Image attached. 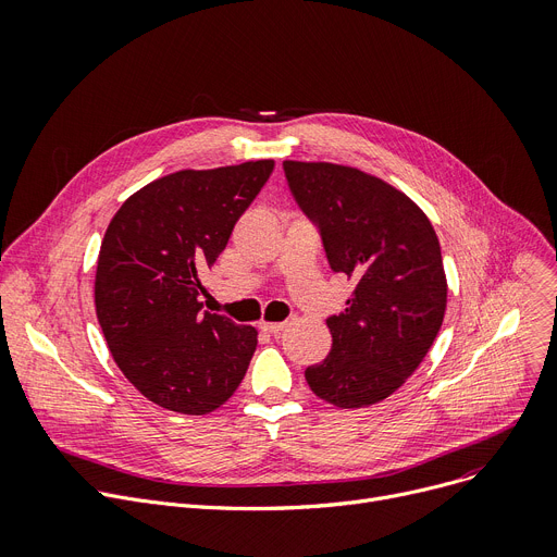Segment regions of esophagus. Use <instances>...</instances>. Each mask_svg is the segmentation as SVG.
I'll list each match as a JSON object with an SVG mask.
<instances>
[{
  "mask_svg": "<svg viewBox=\"0 0 557 557\" xmlns=\"http://www.w3.org/2000/svg\"><path fill=\"white\" fill-rule=\"evenodd\" d=\"M284 326H286V322H259V329L262 331H267V333H280V331H284Z\"/></svg>",
  "mask_w": 557,
  "mask_h": 557,
  "instance_id": "obj_1",
  "label": "esophagus"
}]
</instances>
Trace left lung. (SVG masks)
Returning <instances> with one entry per match:
<instances>
[{"instance_id":"left-lung-1","label":"left lung","mask_w":557,"mask_h":557,"mask_svg":"<svg viewBox=\"0 0 557 557\" xmlns=\"http://www.w3.org/2000/svg\"><path fill=\"white\" fill-rule=\"evenodd\" d=\"M288 188L318 224L329 267L354 282L331 315V351L307 367L322 400L354 410L394 394L430 351L448 305L441 246L425 212L358 168L284 161Z\"/></svg>"}]
</instances>
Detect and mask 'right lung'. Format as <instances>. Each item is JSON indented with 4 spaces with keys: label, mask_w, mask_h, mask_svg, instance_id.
<instances>
[{
    "label": "right lung",
    "mask_w": 557,
    "mask_h": 557,
    "mask_svg": "<svg viewBox=\"0 0 557 557\" xmlns=\"http://www.w3.org/2000/svg\"><path fill=\"white\" fill-rule=\"evenodd\" d=\"M273 161L178 170L134 193L109 221L96 267V315L125 379L152 403L208 414L239 387L255 326L201 313V273L264 188Z\"/></svg>",
    "instance_id": "obj_1"
}]
</instances>
